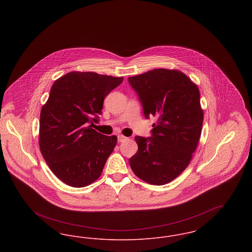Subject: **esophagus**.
Instances as JSON below:
<instances>
[{
	"mask_svg": "<svg viewBox=\"0 0 252 252\" xmlns=\"http://www.w3.org/2000/svg\"><path fill=\"white\" fill-rule=\"evenodd\" d=\"M117 138H118V142H120V143H123L124 141L127 140V137H125V136H123V135H118Z\"/></svg>",
	"mask_w": 252,
	"mask_h": 252,
	"instance_id": "34e87169",
	"label": "esophagus"
}]
</instances>
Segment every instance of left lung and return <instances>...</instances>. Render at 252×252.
<instances>
[{
  "label": "left lung",
  "instance_id": "1",
  "mask_svg": "<svg viewBox=\"0 0 252 252\" xmlns=\"http://www.w3.org/2000/svg\"><path fill=\"white\" fill-rule=\"evenodd\" d=\"M144 117H157L151 137L136 136L129 158L134 174L154 185L176 179L188 166L201 134L203 111L198 88L183 72L155 69L128 77Z\"/></svg>",
  "mask_w": 252,
  "mask_h": 252
}]
</instances>
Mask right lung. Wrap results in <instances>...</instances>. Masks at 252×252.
I'll use <instances>...</instances> for the list:
<instances>
[{"label":"right lung","mask_w":252,"mask_h":252,"mask_svg":"<svg viewBox=\"0 0 252 252\" xmlns=\"http://www.w3.org/2000/svg\"><path fill=\"white\" fill-rule=\"evenodd\" d=\"M92 72H72L52 86L41 108L39 147L52 172L69 186L81 188L97 180L116 143L91 127L102 114L108 94L123 82Z\"/></svg>","instance_id":"obj_1"}]
</instances>
